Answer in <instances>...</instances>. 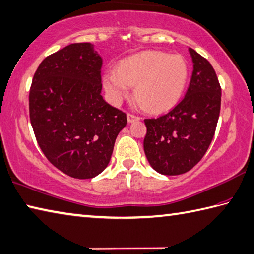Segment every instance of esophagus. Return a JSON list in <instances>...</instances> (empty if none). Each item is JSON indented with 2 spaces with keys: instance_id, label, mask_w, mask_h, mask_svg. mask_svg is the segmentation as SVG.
Instances as JSON below:
<instances>
[{
  "instance_id": "1",
  "label": "esophagus",
  "mask_w": 254,
  "mask_h": 254,
  "mask_svg": "<svg viewBox=\"0 0 254 254\" xmlns=\"http://www.w3.org/2000/svg\"><path fill=\"white\" fill-rule=\"evenodd\" d=\"M140 119L139 116H136V115H133L131 113H128L127 114V121L128 123H133V122H138Z\"/></svg>"
}]
</instances>
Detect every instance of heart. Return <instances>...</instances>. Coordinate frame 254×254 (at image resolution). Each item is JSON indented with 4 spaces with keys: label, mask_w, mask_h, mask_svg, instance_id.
<instances>
[{
    "label": "heart",
    "mask_w": 254,
    "mask_h": 254,
    "mask_svg": "<svg viewBox=\"0 0 254 254\" xmlns=\"http://www.w3.org/2000/svg\"><path fill=\"white\" fill-rule=\"evenodd\" d=\"M189 77L186 60L180 55L148 51L121 61L117 70L106 71L104 87L115 103L127 96L135 86V97L152 113L175 107L185 93Z\"/></svg>",
    "instance_id": "b5f03b06"
}]
</instances>
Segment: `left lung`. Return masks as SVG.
Returning a JSON list of instances; mask_svg holds the SVG:
<instances>
[{
  "label": "left lung",
  "instance_id": "left-lung-1",
  "mask_svg": "<svg viewBox=\"0 0 254 254\" xmlns=\"http://www.w3.org/2000/svg\"><path fill=\"white\" fill-rule=\"evenodd\" d=\"M193 70L179 104L165 115L145 119L143 150L150 166L167 176L185 174L202 159L216 132L221 86L212 65L192 49Z\"/></svg>",
  "mask_w": 254,
  "mask_h": 254
}]
</instances>
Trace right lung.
I'll list each match as a JSON object with an SVG mask.
<instances>
[{
  "mask_svg": "<svg viewBox=\"0 0 254 254\" xmlns=\"http://www.w3.org/2000/svg\"><path fill=\"white\" fill-rule=\"evenodd\" d=\"M103 61L89 43H74L45 57L32 80L30 119L43 154L71 178L90 179L106 168L126 114L102 92Z\"/></svg>",
  "mask_w": 254,
  "mask_h": 254,
  "instance_id": "obj_1",
  "label": "right lung"
}]
</instances>
